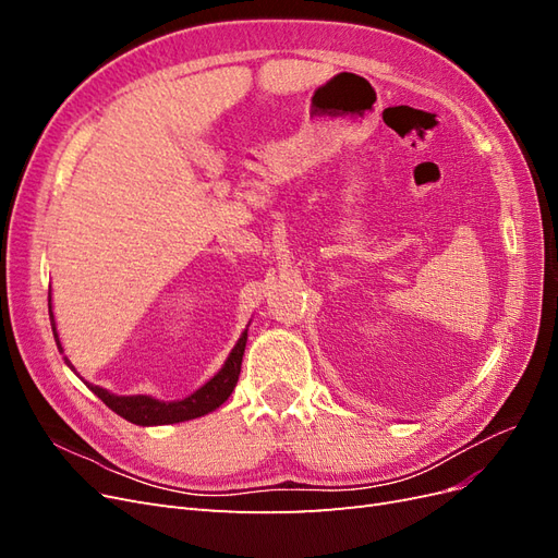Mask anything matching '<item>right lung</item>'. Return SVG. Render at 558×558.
<instances>
[{"mask_svg":"<svg viewBox=\"0 0 558 558\" xmlns=\"http://www.w3.org/2000/svg\"><path fill=\"white\" fill-rule=\"evenodd\" d=\"M48 314H50V326H53L58 349L62 353V344H60V337L56 330V320H53V310H50V298H48ZM246 330L242 332L238 344H234V349L230 351V356L223 363V367L218 369V373L205 386H199L195 393H191L183 400L162 402V400H156L150 396H116V393H109L107 388L93 386L88 381L86 384L90 391L107 404L109 410H113L118 416H123L130 421V424H137V426L179 424V421L205 416V414L214 412L216 408H221V404L234 391V386H238L240 369H242V356H244V347H246ZM64 363L72 367V363L66 359H64Z\"/></svg>","mask_w":558,"mask_h":558,"instance_id":"add662e5","label":"right lung"}]
</instances>
